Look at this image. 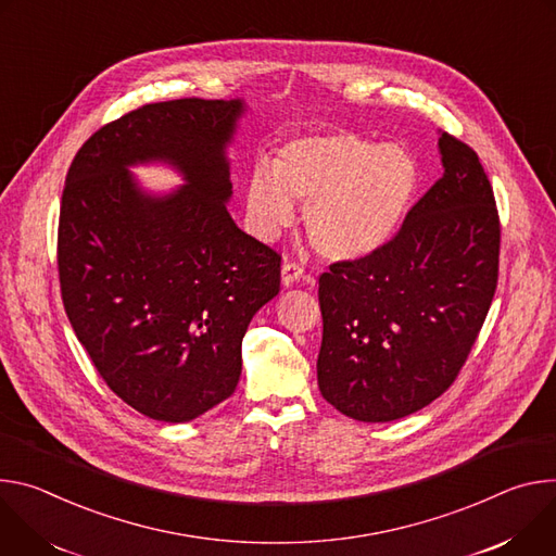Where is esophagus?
<instances>
[{
    "instance_id": "1",
    "label": "esophagus",
    "mask_w": 556,
    "mask_h": 556,
    "mask_svg": "<svg viewBox=\"0 0 556 556\" xmlns=\"http://www.w3.org/2000/svg\"><path fill=\"white\" fill-rule=\"evenodd\" d=\"M300 278H304V269L295 263H285L282 265V285L285 287H291L295 285Z\"/></svg>"
}]
</instances>
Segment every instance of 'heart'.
<instances>
[{
	"instance_id": "heart-1",
	"label": "heart",
	"mask_w": 556,
	"mask_h": 556,
	"mask_svg": "<svg viewBox=\"0 0 556 556\" xmlns=\"http://www.w3.org/2000/svg\"><path fill=\"white\" fill-rule=\"evenodd\" d=\"M419 167L400 143H376L346 130L289 139L271 163H258L244 182L252 231L276 238L302 203L304 231L327 261L374 256L395 236L415 197Z\"/></svg>"
}]
</instances>
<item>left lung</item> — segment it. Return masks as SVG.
<instances>
[{
	"label": "left lung",
	"mask_w": 556,
	"mask_h": 556,
	"mask_svg": "<svg viewBox=\"0 0 556 556\" xmlns=\"http://www.w3.org/2000/svg\"><path fill=\"white\" fill-rule=\"evenodd\" d=\"M444 174L368 258L320 276L318 387L342 415L393 421L459 376L500 278L502 225L477 152L440 137Z\"/></svg>",
	"instance_id": "obj_1"
}]
</instances>
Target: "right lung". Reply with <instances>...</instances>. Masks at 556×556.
Segmentation results:
<instances>
[{
	"instance_id": "1",
	"label": "right lung",
	"mask_w": 556,
	"mask_h": 556,
	"mask_svg": "<svg viewBox=\"0 0 556 556\" xmlns=\"http://www.w3.org/2000/svg\"><path fill=\"white\" fill-rule=\"evenodd\" d=\"M242 108L197 97L141 105L99 128L66 176L64 309L110 391L159 421H190L236 391L244 331L280 291V254L225 205V146ZM156 157L189 180L161 200L127 172Z\"/></svg>"
}]
</instances>
